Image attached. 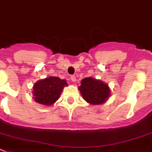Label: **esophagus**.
Here are the masks:
<instances>
[{
	"mask_svg": "<svg viewBox=\"0 0 152 152\" xmlns=\"http://www.w3.org/2000/svg\"><path fill=\"white\" fill-rule=\"evenodd\" d=\"M70 79L72 80V82H76V76H70Z\"/></svg>",
	"mask_w": 152,
	"mask_h": 152,
	"instance_id": "obj_1",
	"label": "esophagus"
}]
</instances>
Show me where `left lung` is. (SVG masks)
<instances>
[{"mask_svg":"<svg viewBox=\"0 0 152 152\" xmlns=\"http://www.w3.org/2000/svg\"><path fill=\"white\" fill-rule=\"evenodd\" d=\"M79 89L84 100L91 104H101L110 97L108 86L91 77L83 79Z\"/></svg>","mask_w":152,"mask_h":152,"instance_id":"8db88e82","label":"left lung"}]
</instances>
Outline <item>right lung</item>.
Returning <instances> with one entry per match:
<instances>
[{
	"label": "right lung",
	"instance_id": "1",
	"mask_svg": "<svg viewBox=\"0 0 152 152\" xmlns=\"http://www.w3.org/2000/svg\"><path fill=\"white\" fill-rule=\"evenodd\" d=\"M66 86V80L55 76L39 80L34 85V98L37 103L50 106L58 100L62 89Z\"/></svg>",
	"mask_w": 152,
	"mask_h": 152
}]
</instances>
